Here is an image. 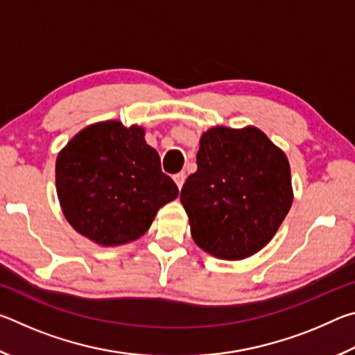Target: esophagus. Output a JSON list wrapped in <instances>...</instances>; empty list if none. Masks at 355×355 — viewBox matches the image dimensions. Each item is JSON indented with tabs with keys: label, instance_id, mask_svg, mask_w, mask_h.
Instances as JSON below:
<instances>
[{
	"label": "esophagus",
	"instance_id": "1",
	"mask_svg": "<svg viewBox=\"0 0 355 355\" xmlns=\"http://www.w3.org/2000/svg\"><path fill=\"white\" fill-rule=\"evenodd\" d=\"M184 180H186V175H184L183 172H178V173H175V175H173V182L177 183L178 189H182V188H183V184H184Z\"/></svg>",
	"mask_w": 355,
	"mask_h": 355
}]
</instances>
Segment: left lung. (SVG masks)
<instances>
[{
  "mask_svg": "<svg viewBox=\"0 0 355 355\" xmlns=\"http://www.w3.org/2000/svg\"><path fill=\"white\" fill-rule=\"evenodd\" d=\"M180 200L200 249L241 260L271 241L290 211V164L258 128L214 127L202 136Z\"/></svg>",
  "mask_w": 355,
  "mask_h": 355,
  "instance_id": "obj_1",
  "label": "left lung"
}]
</instances>
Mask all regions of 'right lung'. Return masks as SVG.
<instances>
[{
    "label": "right lung",
    "mask_w": 355,
    "mask_h": 355,
    "mask_svg": "<svg viewBox=\"0 0 355 355\" xmlns=\"http://www.w3.org/2000/svg\"><path fill=\"white\" fill-rule=\"evenodd\" d=\"M56 188L70 225L101 245L142 236L158 209L178 196L144 130L117 120L84 128L61 150Z\"/></svg>",
    "instance_id": "1"
}]
</instances>
